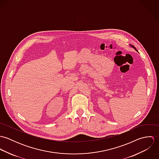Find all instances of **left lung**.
<instances>
[{"label":"left lung","instance_id":"obj_1","mask_svg":"<svg viewBox=\"0 0 159 159\" xmlns=\"http://www.w3.org/2000/svg\"><path fill=\"white\" fill-rule=\"evenodd\" d=\"M130 46H132L133 48H134L135 50H136V51H137V49H136V48L134 46L132 45H130Z\"/></svg>","mask_w":159,"mask_h":159}]
</instances>
